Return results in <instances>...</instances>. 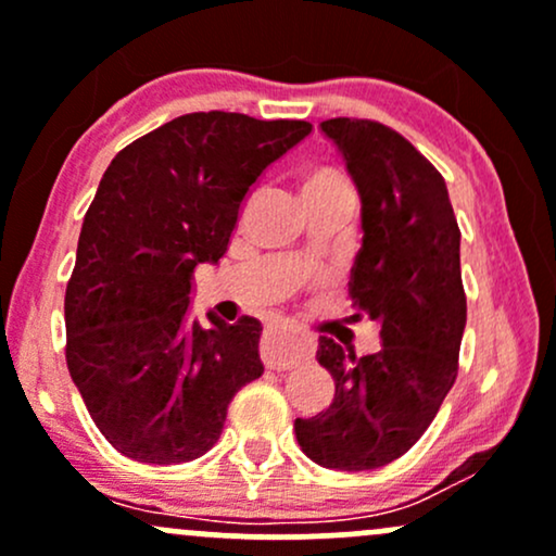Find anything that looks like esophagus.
I'll use <instances>...</instances> for the list:
<instances>
[{"instance_id":"1","label":"esophagus","mask_w":556,"mask_h":556,"mask_svg":"<svg viewBox=\"0 0 556 556\" xmlns=\"http://www.w3.org/2000/svg\"><path fill=\"white\" fill-rule=\"evenodd\" d=\"M261 358L271 371H290L308 358V350L303 342L292 340L282 331H274V334H266L264 344H261Z\"/></svg>"}]
</instances>
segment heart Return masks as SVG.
Listing matches in <instances>:
<instances>
[{
  "label": "heart",
  "mask_w": 556,
  "mask_h": 556,
  "mask_svg": "<svg viewBox=\"0 0 556 556\" xmlns=\"http://www.w3.org/2000/svg\"><path fill=\"white\" fill-rule=\"evenodd\" d=\"M350 193L348 185H344L337 175H329V172H314L303 180V188H300V195L303 201H321V198H331V195H344Z\"/></svg>",
  "instance_id": "b5f03b06"
}]
</instances>
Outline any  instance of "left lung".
I'll list each match as a JSON object with an SVG mask.
<instances>
[{"label":"left lung","mask_w":556,"mask_h":556,"mask_svg":"<svg viewBox=\"0 0 556 556\" xmlns=\"http://www.w3.org/2000/svg\"><path fill=\"white\" fill-rule=\"evenodd\" d=\"M361 195L363 245L350 271V321H374L381 348L355 355L318 337L334 400L295 420L300 450L324 468L374 470L424 437L457 379L468 318L460 227L444 177L407 138L374 119L318 125Z\"/></svg>","instance_id":"8db88e82"}]
</instances>
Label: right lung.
Returning a JSON list of instances; mask_svg holds the SVG:
<instances>
[{
  "label": "right lung",
  "mask_w": 556,
  "mask_h": 556,
  "mask_svg": "<svg viewBox=\"0 0 556 556\" xmlns=\"http://www.w3.org/2000/svg\"><path fill=\"white\" fill-rule=\"evenodd\" d=\"M311 132L303 119L193 112L125 146L101 177L65 292V358L96 429L138 463H188L264 374L261 324L188 314L190 274L225 256L258 175Z\"/></svg>",
  "instance_id": "1"
}]
</instances>
